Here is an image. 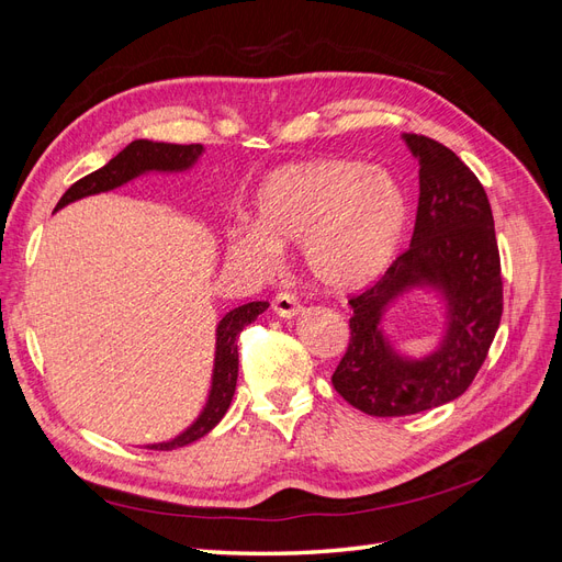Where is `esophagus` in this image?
<instances>
[{"instance_id":"34e87169","label":"esophagus","mask_w":562,"mask_h":562,"mask_svg":"<svg viewBox=\"0 0 562 562\" xmlns=\"http://www.w3.org/2000/svg\"><path fill=\"white\" fill-rule=\"evenodd\" d=\"M271 310H274V314L281 318H293L300 314L302 304L293 293H279L274 300H271Z\"/></svg>"}]
</instances>
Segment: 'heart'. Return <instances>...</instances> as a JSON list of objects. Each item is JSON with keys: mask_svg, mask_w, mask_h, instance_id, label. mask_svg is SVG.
Returning <instances> with one entry per match:
<instances>
[{"mask_svg": "<svg viewBox=\"0 0 562 562\" xmlns=\"http://www.w3.org/2000/svg\"><path fill=\"white\" fill-rule=\"evenodd\" d=\"M407 196L384 168L318 157L271 168L252 190L250 223L227 229V252L252 269L274 267L302 244L307 274L342 293L394 260L407 227Z\"/></svg>", "mask_w": 562, "mask_h": 562, "instance_id": "b5f03b06", "label": "heart"}]
</instances>
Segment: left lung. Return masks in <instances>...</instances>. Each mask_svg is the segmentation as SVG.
Instances as JSON below:
<instances>
[{
	"instance_id": "obj_1",
	"label": "left lung",
	"mask_w": 562,
	"mask_h": 562,
	"mask_svg": "<svg viewBox=\"0 0 562 562\" xmlns=\"http://www.w3.org/2000/svg\"><path fill=\"white\" fill-rule=\"evenodd\" d=\"M419 161V203L411 248L349 300L351 339L333 372L339 396L372 417L431 411L462 396L481 370L502 321V265L483 184L452 149L405 133ZM411 290H431L447 307L439 347L407 360L387 342L381 321Z\"/></svg>"
}]
</instances>
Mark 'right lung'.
I'll use <instances>...</instances> for the list:
<instances>
[{
    "label": "right lung",
    "mask_w": 562,
    "mask_h": 562,
    "mask_svg": "<svg viewBox=\"0 0 562 562\" xmlns=\"http://www.w3.org/2000/svg\"><path fill=\"white\" fill-rule=\"evenodd\" d=\"M203 151V145H173V143H151V140H133L126 145L114 159H110L103 168L89 173L87 178L77 180L70 190H67L56 211H60L67 203L77 199L116 190L135 178H140L149 171L157 173H180L192 168ZM269 302H248L241 307L232 310L223 316L215 328V361H213V380L209 401L203 405L201 415L176 438L166 440V443H151V450H176L182 446H190L201 436H206L215 424L225 417L229 411L232 396L236 391V378H239V349H236V339L239 333L258 318Z\"/></svg>",
    "instance_id": "add662e5"
}]
</instances>
